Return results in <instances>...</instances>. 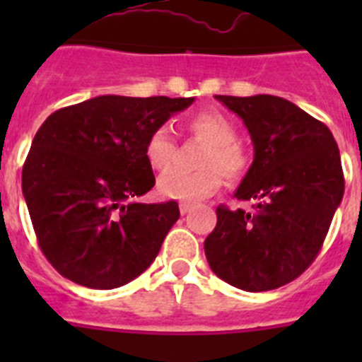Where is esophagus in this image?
I'll return each instance as SVG.
<instances>
[{"mask_svg":"<svg viewBox=\"0 0 362 362\" xmlns=\"http://www.w3.org/2000/svg\"><path fill=\"white\" fill-rule=\"evenodd\" d=\"M179 210H181V214H183V216H185V214H188L192 210V204L181 203V204H179Z\"/></svg>","mask_w":362,"mask_h":362,"instance_id":"34e87169","label":"esophagus"}]
</instances>
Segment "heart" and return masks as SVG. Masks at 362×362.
Listing matches in <instances>:
<instances>
[{
    "instance_id": "heart-1",
    "label": "heart",
    "mask_w": 362,
    "mask_h": 362,
    "mask_svg": "<svg viewBox=\"0 0 362 362\" xmlns=\"http://www.w3.org/2000/svg\"><path fill=\"white\" fill-rule=\"evenodd\" d=\"M192 136L206 143L201 153L199 172L172 170L161 175L158 190L166 199L199 201L212 196L221 187V171L228 181L245 175L250 158L238 141V127L221 112H199L187 123ZM177 152V143L168 127H158L145 143V158L150 168L163 172L170 168Z\"/></svg>"
}]
</instances>
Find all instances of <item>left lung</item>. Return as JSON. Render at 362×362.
<instances>
[{"label":"left lung","instance_id":"left-lung-1","mask_svg":"<svg viewBox=\"0 0 362 362\" xmlns=\"http://www.w3.org/2000/svg\"><path fill=\"white\" fill-rule=\"evenodd\" d=\"M250 132L254 163L235 197L252 210L217 206L204 254L217 277L246 292L279 288L315 261L344 194L330 129L277 95H216Z\"/></svg>","mask_w":362,"mask_h":362}]
</instances>
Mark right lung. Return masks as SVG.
Instances as JSON below:
<instances>
[{"label": "right lung", "instance_id": "obj_1", "mask_svg": "<svg viewBox=\"0 0 362 362\" xmlns=\"http://www.w3.org/2000/svg\"><path fill=\"white\" fill-rule=\"evenodd\" d=\"M192 103L194 98L99 95L45 119L21 188L37 245L63 277L112 290L152 264L179 206L137 201L156 185L145 143Z\"/></svg>", "mask_w": 362, "mask_h": 362}]
</instances>
